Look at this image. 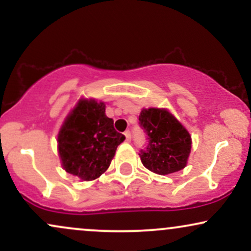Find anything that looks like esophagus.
Segmentation results:
<instances>
[{"label":"esophagus","mask_w":251,"mask_h":251,"mask_svg":"<svg viewBox=\"0 0 251 251\" xmlns=\"http://www.w3.org/2000/svg\"><path fill=\"white\" fill-rule=\"evenodd\" d=\"M125 137H126V140H127V142H131V132L129 131H125Z\"/></svg>","instance_id":"34e87169"}]
</instances>
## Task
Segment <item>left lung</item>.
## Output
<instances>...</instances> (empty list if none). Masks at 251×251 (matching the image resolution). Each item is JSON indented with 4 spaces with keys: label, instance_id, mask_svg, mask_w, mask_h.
<instances>
[{
    "label": "left lung",
    "instance_id": "left-lung-1",
    "mask_svg": "<svg viewBox=\"0 0 251 251\" xmlns=\"http://www.w3.org/2000/svg\"><path fill=\"white\" fill-rule=\"evenodd\" d=\"M139 125L148 139L139 153L146 169L158 175H169L185 168L191 151V137L170 112L143 109Z\"/></svg>",
    "mask_w": 251,
    "mask_h": 251
}]
</instances>
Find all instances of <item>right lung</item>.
<instances>
[{"label": "right lung", "instance_id": "obj_1", "mask_svg": "<svg viewBox=\"0 0 251 251\" xmlns=\"http://www.w3.org/2000/svg\"><path fill=\"white\" fill-rule=\"evenodd\" d=\"M124 140L125 135L105 114V103L80 100L57 137L63 169L82 180L96 179L108 169Z\"/></svg>", "mask_w": 251, "mask_h": 251}]
</instances>
